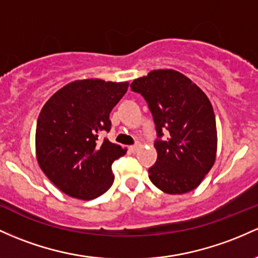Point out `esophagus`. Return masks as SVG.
<instances>
[{
	"mask_svg": "<svg viewBox=\"0 0 258 258\" xmlns=\"http://www.w3.org/2000/svg\"><path fill=\"white\" fill-rule=\"evenodd\" d=\"M140 148H141V144H140V143L135 144V146L128 147V149H130V151H131L132 153H137V152H138V149H140Z\"/></svg>",
	"mask_w": 258,
	"mask_h": 258,
	"instance_id": "esophagus-1",
	"label": "esophagus"
}]
</instances>
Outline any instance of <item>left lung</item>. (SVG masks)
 Masks as SVG:
<instances>
[{"label": "left lung", "mask_w": 258, "mask_h": 258, "mask_svg": "<svg viewBox=\"0 0 258 258\" xmlns=\"http://www.w3.org/2000/svg\"><path fill=\"white\" fill-rule=\"evenodd\" d=\"M132 92L148 103L157 135V161L149 179L169 195L198 187L217 157V124L213 106L197 84L174 70H154L135 79ZM163 132L166 141L160 140Z\"/></svg>", "instance_id": "left-lung-1"}]
</instances>
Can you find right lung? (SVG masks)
Returning <instances> with one entry per match:
<instances>
[{"instance_id": "add662e5", "label": "right lung", "mask_w": 258, "mask_h": 258, "mask_svg": "<svg viewBox=\"0 0 258 258\" xmlns=\"http://www.w3.org/2000/svg\"><path fill=\"white\" fill-rule=\"evenodd\" d=\"M128 82L82 79L62 87L42 106L35 132L39 166L63 194L93 200L111 187V165L126 148L98 140L109 132V116Z\"/></svg>"}]
</instances>
